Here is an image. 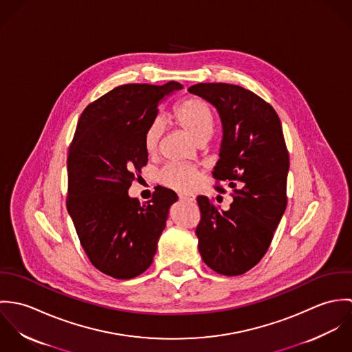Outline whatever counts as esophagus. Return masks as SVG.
<instances>
[{"label":"esophagus","mask_w":352,"mask_h":352,"mask_svg":"<svg viewBox=\"0 0 352 352\" xmlns=\"http://www.w3.org/2000/svg\"><path fill=\"white\" fill-rule=\"evenodd\" d=\"M180 201H195V197L194 195H180Z\"/></svg>","instance_id":"1"}]
</instances>
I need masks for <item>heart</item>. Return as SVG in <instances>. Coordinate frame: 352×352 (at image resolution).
<instances>
[{"label":"heart","mask_w":352,"mask_h":352,"mask_svg":"<svg viewBox=\"0 0 352 352\" xmlns=\"http://www.w3.org/2000/svg\"><path fill=\"white\" fill-rule=\"evenodd\" d=\"M173 116L182 129L195 142H207L211 138L214 130V116L210 105L206 101L188 99L175 109ZM162 131V120L160 118L154 119L145 133V148L149 153L157 149ZM160 180L169 188L177 191H190L197 186L199 180V172L188 165L169 164L161 170Z\"/></svg>","instance_id":"1"}]
</instances>
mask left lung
<instances>
[{
    "label": "left lung",
    "instance_id": "8db88e82",
    "mask_svg": "<svg viewBox=\"0 0 352 352\" xmlns=\"http://www.w3.org/2000/svg\"><path fill=\"white\" fill-rule=\"evenodd\" d=\"M188 92L214 105L219 115L222 142L212 176L233 190L226 211L207 197L197 198L198 248L215 272L243 275L265 254L287 206L290 161L282 124L268 102L243 87L208 82Z\"/></svg>",
    "mask_w": 352,
    "mask_h": 352
}]
</instances>
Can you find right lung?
Segmentation results:
<instances>
[{
	"instance_id": "right-lung-1",
	"label": "right lung",
	"mask_w": 352,
	"mask_h": 352,
	"mask_svg": "<svg viewBox=\"0 0 352 352\" xmlns=\"http://www.w3.org/2000/svg\"><path fill=\"white\" fill-rule=\"evenodd\" d=\"M183 89L165 85H120L81 113L67 153L66 207L91 263L115 279H131L153 263L170 206L179 197L155 187L149 201L129 195L148 164L145 133L158 104Z\"/></svg>"
}]
</instances>
